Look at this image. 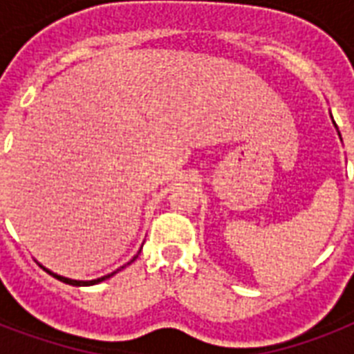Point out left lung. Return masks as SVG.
<instances>
[{"label": "left lung", "mask_w": 354, "mask_h": 354, "mask_svg": "<svg viewBox=\"0 0 354 354\" xmlns=\"http://www.w3.org/2000/svg\"><path fill=\"white\" fill-rule=\"evenodd\" d=\"M330 118H333V115H330ZM333 124H335V128H336V132H338V127H336V122L333 121ZM338 136H340V132H338ZM342 139V138H340Z\"/></svg>", "instance_id": "1"}]
</instances>
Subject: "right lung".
I'll return each mask as SVG.
<instances>
[{"mask_svg":"<svg viewBox=\"0 0 354 354\" xmlns=\"http://www.w3.org/2000/svg\"><path fill=\"white\" fill-rule=\"evenodd\" d=\"M139 252H141V250H139ZM139 255V253H138ZM138 255H136V257L132 259V261H130V263H133V261H136V259H138ZM128 263V264H130ZM41 266V264H40ZM41 268H44V266H41ZM122 268H127V264H124V266H121V268H118L115 270V272H112V274H108V275H102V277H99V279H91V281H79V279H69V277H64V275H58V274H55V272H51V270H47V268H44L47 272V274H51L53 277H57V279H60L62 281V283H68V285H73V286H91V285H97V283H101V281H104V279H110V277H112V275H115L118 274V272H121Z\"/></svg>","mask_w":354,"mask_h":354,"instance_id":"right-lung-1","label":"right lung"}]
</instances>
